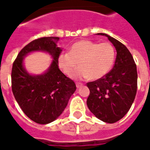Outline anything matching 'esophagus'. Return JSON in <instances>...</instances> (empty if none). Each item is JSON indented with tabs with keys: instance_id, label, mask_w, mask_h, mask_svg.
<instances>
[{
	"instance_id": "obj_1",
	"label": "esophagus",
	"mask_w": 150,
	"mask_h": 150,
	"mask_svg": "<svg viewBox=\"0 0 150 150\" xmlns=\"http://www.w3.org/2000/svg\"><path fill=\"white\" fill-rule=\"evenodd\" d=\"M76 87H77V88H80L81 87H83V83H76Z\"/></svg>"
}]
</instances>
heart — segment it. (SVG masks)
I'll list each match as a JSON object with an SVG mask.
<instances>
[{
	"label": "heart",
	"instance_id": "b5f03b06",
	"mask_svg": "<svg viewBox=\"0 0 150 150\" xmlns=\"http://www.w3.org/2000/svg\"><path fill=\"white\" fill-rule=\"evenodd\" d=\"M116 50L109 42L98 43L81 40L72 45L68 53H62L58 57V63L63 73L71 76L77 65L75 78L99 79L107 75L112 67Z\"/></svg>",
	"mask_w": 150,
	"mask_h": 150
}]
</instances>
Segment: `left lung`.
Masks as SVG:
<instances>
[{
    "label": "left lung",
    "instance_id": "obj_1",
    "mask_svg": "<svg viewBox=\"0 0 150 150\" xmlns=\"http://www.w3.org/2000/svg\"><path fill=\"white\" fill-rule=\"evenodd\" d=\"M116 50L112 69L103 78L87 83L90 94L89 110L102 121L109 124L122 119L132 106L137 88V71L134 59L124 44L106 34Z\"/></svg>",
    "mask_w": 150,
    "mask_h": 150
}]
</instances>
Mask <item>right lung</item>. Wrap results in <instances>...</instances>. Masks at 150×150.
Returning a JSON list of instances; mask_svg holds the SVG:
<instances>
[{"label": "right lung", "instance_id": "right-lung-1", "mask_svg": "<svg viewBox=\"0 0 150 150\" xmlns=\"http://www.w3.org/2000/svg\"><path fill=\"white\" fill-rule=\"evenodd\" d=\"M59 37H43L32 41L22 48L13 63L12 91L26 116L34 122L46 125L59 117L76 90L74 81L59 68L58 57L62 50L57 47ZM35 50L49 52L54 60L43 75L31 76L22 65L24 56Z\"/></svg>", "mask_w": 150, "mask_h": 150}]
</instances>
